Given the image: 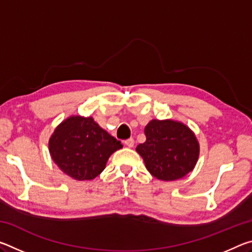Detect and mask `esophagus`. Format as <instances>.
Here are the masks:
<instances>
[{
  "mask_svg": "<svg viewBox=\"0 0 252 252\" xmlns=\"http://www.w3.org/2000/svg\"><path fill=\"white\" fill-rule=\"evenodd\" d=\"M125 143H126V146H127L129 148H133V146H134V140L132 139V138H130V139L126 140Z\"/></svg>",
  "mask_w": 252,
  "mask_h": 252,
  "instance_id": "esophagus-1",
  "label": "esophagus"
}]
</instances>
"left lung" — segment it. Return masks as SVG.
<instances>
[{
  "label": "left lung",
  "mask_w": 252,
  "mask_h": 252,
  "mask_svg": "<svg viewBox=\"0 0 252 252\" xmlns=\"http://www.w3.org/2000/svg\"><path fill=\"white\" fill-rule=\"evenodd\" d=\"M147 140L136 147L146 168L162 181L186 177L197 164L200 146L194 132L180 121L153 119L144 127Z\"/></svg>",
  "instance_id": "8db88e82"
}]
</instances>
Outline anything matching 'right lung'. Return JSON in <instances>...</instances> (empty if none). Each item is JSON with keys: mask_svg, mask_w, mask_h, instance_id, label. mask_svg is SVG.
<instances>
[{"mask_svg": "<svg viewBox=\"0 0 252 252\" xmlns=\"http://www.w3.org/2000/svg\"><path fill=\"white\" fill-rule=\"evenodd\" d=\"M122 147L92 117L66 118L55 127L49 140L54 163L78 181L96 178L105 169L110 156Z\"/></svg>", "mask_w": 252, "mask_h": 252, "instance_id": "right-lung-1", "label": "right lung"}]
</instances>
